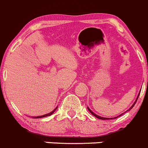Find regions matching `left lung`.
Here are the masks:
<instances>
[{
	"label": "left lung",
	"mask_w": 148,
	"mask_h": 148,
	"mask_svg": "<svg viewBox=\"0 0 148 148\" xmlns=\"http://www.w3.org/2000/svg\"><path fill=\"white\" fill-rule=\"evenodd\" d=\"M140 93H139V95H138V97H137L136 100H135V103H134V104H133V105H132V107H131L129 109V110H127V111H129V110H130L131 109H132V107H134V105H135V103H136L137 100H138V97H139V95H140ZM87 109H88V110H89V111L90 112V113H91V114H92V115H94V116H95V117H96L97 118H98V119H100V120H110V118H106V117H100V116H98V115H97L96 114H95V113H94L93 112H92V111H91L90 110H89V107H87ZM121 115H122V114H120V115L117 116V117H114V118H110V119H116V118H117V117H120Z\"/></svg>",
	"instance_id": "obj_1"
}]
</instances>
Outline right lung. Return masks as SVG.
<instances>
[{
  "label": "right lung",
  "instance_id": "add662e5",
  "mask_svg": "<svg viewBox=\"0 0 148 148\" xmlns=\"http://www.w3.org/2000/svg\"><path fill=\"white\" fill-rule=\"evenodd\" d=\"M56 109H57V107H56V109H54V110H53V111L49 113V114H44V115H42V116H38V117H33V118H42V117H47V116H49V115H51V114H53V113L55 111H56Z\"/></svg>",
  "mask_w": 148,
  "mask_h": 148
}]
</instances>
